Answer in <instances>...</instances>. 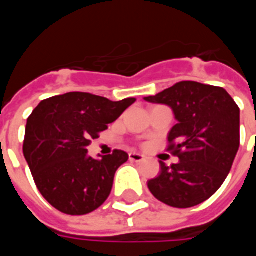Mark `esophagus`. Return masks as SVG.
<instances>
[{"instance_id": "34e87169", "label": "esophagus", "mask_w": 256, "mask_h": 256, "mask_svg": "<svg viewBox=\"0 0 256 256\" xmlns=\"http://www.w3.org/2000/svg\"><path fill=\"white\" fill-rule=\"evenodd\" d=\"M128 159H130L132 162H137V163H140V162L145 160V156L141 155V154H136V152H132V154L128 155Z\"/></svg>"}]
</instances>
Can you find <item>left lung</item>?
<instances>
[{"label":"left lung","mask_w":256,"mask_h":256,"mask_svg":"<svg viewBox=\"0 0 256 256\" xmlns=\"http://www.w3.org/2000/svg\"><path fill=\"white\" fill-rule=\"evenodd\" d=\"M172 106L178 123L168 134L167 150L180 158L148 181L162 203L189 208L214 194L230 172L240 146V108L224 88L182 80L145 97Z\"/></svg>","instance_id":"1"}]
</instances>
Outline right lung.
<instances>
[{
	"mask_svg": "<svg viewBox=\"0 0 256 256\" xmlns=\"http://www.w3.org/2000/svg\"><path fill=\"white\" fill-rule=\"evenodd\" d=\"M134 101L71 92L41 101L28 116L23 154L38 190L60 212L89 214L108 198L128 155L115 150L94 159L88 146Z\"/></svg>",
	"mask_w": 256,
	"mask_h": 256,
	"instance_id": "add662e5",
	"label": "right lung"
}]
</instances>
